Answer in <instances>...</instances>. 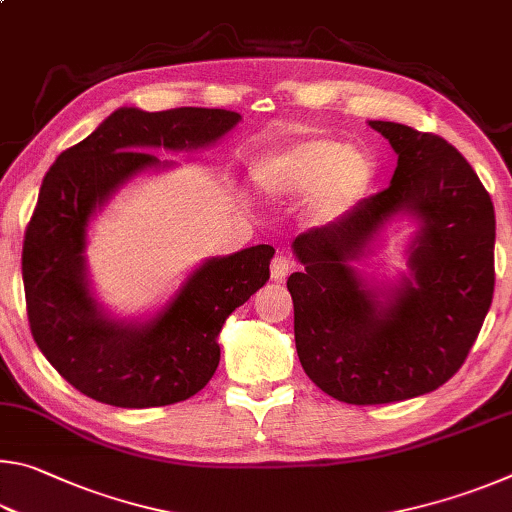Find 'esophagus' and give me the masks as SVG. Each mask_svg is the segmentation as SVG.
<instances>
[{
  "instance_id": "1",
  "label": "esophagus",
  "mask_w": 512,
  "mask_h": 512,
  "mask_svg": "<svg viewBox=\"0 0 512 512\" xmlns=\"http://www.w3.org/2000/svg\"><path fill=\"white\" fill-rule=\"evenodd\" d=\"M291 268H293V264H291V259L287 255H277L271 262V277L277 282H282L284 277L289 275Z\"/></svg>"
}]
</instances>
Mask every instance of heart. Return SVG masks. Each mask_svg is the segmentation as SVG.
Wrapping results in <instances>:
<instances>
[{
    "label": "heart",
    "instance_id": "1",
    "mask_svg": "<svg viewBox=\"0 0 512 512\" xmlns=\"http://www.w3.org/2000/svg\"><path fill=\"white\" fill-rule=\"evenodd\" d=\"M379 164L368 149L334 137H305L266 153L255 162L253 178L264 194L298 198L307 194L311 223L341 219L377 183Z\"/></svg>",
    "mask_w": 512,
    "mask_h": 512
}]
</instances>
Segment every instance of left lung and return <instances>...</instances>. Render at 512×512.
Instances as JSON below:
<instances>
[{"instance_id": "8db88e82", "label": "left lung", "mask_w": 512, "mask_h": 512, "mask_svg": "<svg viewBox=\"0 0 512 512\" xmlns=\"http://www.w3.org/2000/svg\"><path fill=\"white\" fill-rule=\"evenodd\" d=\"M393 146L388 189L293 241L296 350L320 391L348 404H388L436 391L463 366L495 291V207L443 137L368 121ZM409 220L407 273L358 266L393 224Z\"/></svg>"}]
</instances>
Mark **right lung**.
Returning <instances> with one entry per match:
<instances>
[{
    "label": "right lung",
    "instance_id": "add662e5",
    "mask_svg": "<svg viewBox=\"0 0 512 512\" xmlns=\"http://www.w3.org/2000/svg\"><path fill=\"white\" fill-rule=\"evenodd\" d=\"M241 121L219 108H117L42 180L24 237L22 280L31 334L76 391L119 409L183 402L212 379L219 334L268 280L273 246L205 257L164 305L119 316L97 296L88 244L92 221L137 178L178 167L155 153H196Z\"/></svg>",
    "mask_w": 512,
    "mask_h": 512
}]
</instances>
